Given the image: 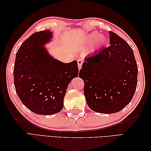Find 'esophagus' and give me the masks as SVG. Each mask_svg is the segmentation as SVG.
<instances>
[{"label":"esophagus","instance_id":"esophagus-1","mask_svg":"<svg viewBox=\"0 0 151 151\" xmlns=\"http://www.w3.org/2000/svg\"><path fill=\"white\" fill-rule=\"evenodd\" d=\"M77 62H78V68L81 69V67H82V63H83V60H81V59H79V60H78V61H77Z\"/></svg>","mask_w":151,"mask_h":151}]
</instances>
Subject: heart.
Masks as SVG:
<instances>
[{
	"mask_svg": "<svg viewBox=\"0 0 151 151\" xmlns=\"http://www.w3.org/2000/svg\"><path fill=\"white\" fill-rule=\"evenodd\" d=\"M95 40H97V43L95 44V47L99 48L104 43L106 39L103 36H100L99 37L98 32H93L90 36H89L88 41L89 42H93V41H94Z\"/></svg>",
	"mask_w": 151,
	"mask_h": 151,
	"instance_id": "1",
	"label": "heart"
}]
</instances>
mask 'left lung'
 Segmentation results:
<instances>
[{
	"label": "left lung",
	"mask_w": 151,
	"mask_h": 151,
	"mask_svg": "<svg viewBox=\"0 0 151 151\" xmlns=\"http://www.w3.org/2000/svg\"><path fill=\"white\" fill-rule=\"evenodd\" d=\"M110 46L85 58L79 76L91 110L101 114L121 111L132 101L137 83V66L132 48L109 31Z\"/></svg>",
	"instance_id": "left-lung-1"
}]
</instances>
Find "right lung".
Masks as SVG:
<instances>
[{
    "mask_svg": "<svg viewBox=\"0 0 151 151\" xmlns=\"http://www.w3.org/2000/svg\"><path fill=\"white\" fill-rule=\"evenodd\" d=\"M52 37L49 30L35 32L16 53L15 91L25 106L40 115H52L62 110L68 85L78 75L77 61L63 63L48 53L44 45Z\"/></svg>",
    "mask_w": 151,
    "mask_h": 151,
    "instance_id": "add662e5",
    "label": "right lung"
}]
</instances>
